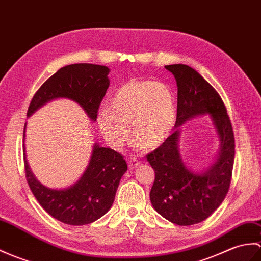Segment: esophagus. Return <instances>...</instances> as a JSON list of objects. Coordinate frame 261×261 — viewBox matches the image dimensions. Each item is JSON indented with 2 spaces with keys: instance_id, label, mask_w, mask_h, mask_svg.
<instances>
[{
  "instance_id": "1",
  "label": "esophagus",
  "mask_w": 261,
  "mask_h": 261,
  "mask_svg": "<svg viewBox=\"0 0 261 261\" xmlns=\"http://www.w3.org/2000/svg\"><path fill=\"white\" fill-rule=\"evenodd\" d=\"M128 166L130 169H135L139 166V161L136 159V158H131L129 161H128Z\"/></svg>"
}]
</instances>
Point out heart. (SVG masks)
Instances as JSON below:
<instances>
[{"label": "heart", "mask_w": 261, "mask_h": 261, "mask_svg": "<svg viewBox=\"0 0 261 261\" xmlns=\"http://www.w3.org/2000/svg\"><path fill=\"white\" fill-rule=\"evenodd\" d=\"M175 118L177 101L168 84L130 80L116 90L109 107L99 111L98 124L107 142L116 149L128 140V126L138 143L154 147L167 138Z\"/></svg>", "instance_id": "b5f03b06"}]
</instances>
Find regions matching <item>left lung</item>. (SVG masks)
<instances>
[{"mask_svg":"<svg viewBox=\"0 0 261 261\" xmlns=\"http://www.w3.org/2000/svg\"><path fill=\"white\" fill-rule=\"evenodd\" d=\"M165 68L174 75L178 87L175 129L160 147L147 154L154 170L150 200L154 210L178 226L201 222L219 207L231 182L234 137L227 109L213 86L186 64ZM209 114L221 140L216 161L203 173L188 169L178 149L179 125L197 115Z\"/></svg>","mask_w":261,"mask_h":261,"instance_id":"obj_1","label":"left lung"}]
</instances>
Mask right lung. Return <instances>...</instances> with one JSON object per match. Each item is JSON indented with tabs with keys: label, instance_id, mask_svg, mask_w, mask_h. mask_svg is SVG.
I'll return each instance as SVG.
<instances>
[{
	"label": "right lung",
	"instance_id": "add662e5",
	"mask_svg": "<svg viewBox=\"0 0 261 261\" xmlns=\"http://www.w3.org/2000/svg\"><path fill=\"white\" fill-rule=\"evenodd\" d=\"M108 66L76 63L65 65L42 84L33 95L27 116L45 103L65 98L76 102L95 121L100 103L110 86ZM23 131V158L25 177L41 207L57 220L71 226H83L106 215L114 201L121 177L128 169L122 154L94 143L90 163L80 180L66 189H51L40 184L29 167Z\"/></svg>",
	"mask_w": 261,
	"mask_h": 261
}]
</instances>
